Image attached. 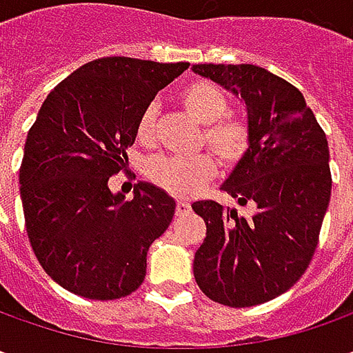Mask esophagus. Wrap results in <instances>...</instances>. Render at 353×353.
Masks as SVG:
<instances>
[{
    "label": "esophagus",
    "instance_id": "34e87169",
    "mask_svg": "<svg viewBox=\"0 0 353 353\" xmlns=\"http://www.w3.org/2000/svg\"><path fill=\"white\" fill-rule=\"evenodd\" d=\"M188 212H190V204L184 202V200H179V202H176V216H184V214H188Z\"/></svg>",
    "mask_w": 353,
    "mask_h": 353
}]
</instances>
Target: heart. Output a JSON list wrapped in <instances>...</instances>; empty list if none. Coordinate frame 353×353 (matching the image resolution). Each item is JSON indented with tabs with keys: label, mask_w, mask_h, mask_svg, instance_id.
<instances>
[{
	"label": "heart",
	"mask_w": 353,
	"mask_h": 353,
	"mask_svg": "<svg viewBox=\"0 0 353 353\" xmlns=\"http://www.w3.org/2000/svg\"><path fill=\"white\" fill-rule=\"evenodd\" d=\"M186 114L202 123L200 143L224 167H237L251 147V128L245 119L230 114V100L224 90L208 80H194L186 84L181 94ZM157 105L149 103L137 121V139L151 143L155 139ZM143 172L149 181L174 196H190L214 176V161L208 155L181 157L155 155L145 161Z\"/></svg>",
	"instance_id": "1"
}]
</instances>
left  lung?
Instances as JSON below:
<instances>
[{"label":"left lung","mask_w":353,"mask_h":353,"mask_svg":"<svg viewBox=\"0 0 353 353\" xmlns=\"http://www.w3.org/2000/svg\"><path fill=\"white\" fill-rule=\"evenodd\" d=\"M192 70L248 105L250 153L222 190L253 208L239 216L214 200L192 204L206 222L194 279L220 305H261L303 277L319 245L332 190L326 133L305 96L261 66L194 64Z\"/></svg>","instance_id":"left-lung-1"}]
</instances>
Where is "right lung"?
<instances>
[{"label": "right lung", "mask_w": 353, "mask_h": 353, "mask_svg": "<svg viewBox=\"0 0 353 353\" xmlns=\"http://www.w3.org/2000/svg\"><path fill=\"white\" fill-rule=\"evenodd\" d=\"M188 62L105 57L80 66L43 102L19 169L25 228L45 273L66 291L114 301L141 287L147 251L174 216L151 183L112 194L141 112Z\"/></svg>", "instance_id": "add662e5"}]
</instances>
